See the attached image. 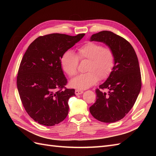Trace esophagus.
I'll return each instance as SVG.
<instances>
[{
  "label": "esophagus",
  "mask_w": 156,
  "mask_h": 156,
  "mask_svg": "<svg viewBox=\"0 0 156 156\" xmlns=\"http://www.w3.org/2000/svg\"><path fill=\"white\" fill-rule=\"evenodd\" d=\"M75 93L77 96V95H80V94H82L83 93V91L81 90H75Z\"/></svg>",
  "instance_id": "obj_1"
}]
</instances>
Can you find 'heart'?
<instances>
[{
  "instance_id": "1",
  "label": "heart",
  "mask_w": 156,
  "mask_h": 156,
  "mask_svg": "<svg viewBox=\"0 0 156 156\" xmlns=\"http://www.w3.org/2000/svg\"><path fill=\"white\" fill-rule=\"evenodd\" d=\"M88 60L85 73L77 75L69 82L71 87L85 90L95 84L98 79L103 80L109 75L115 66V55L112 50L94 42H88L77 50L75 55L66 51L60 58L62 70L69 77L77 73L79 60Z\"/></svg>"
}]
</instances>
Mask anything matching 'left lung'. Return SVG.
Instances as JSON below:
<instances>
[{
    "mask_svg": "<svg viewBox=\"0 0 156 156\" xmlns=\"http://www.w3.org/2000/svg\"><path fill=\"white\" fill-rule=\"evenodd\" d=\"M90 41L102 42L115 55L112 72L105 82L96 90V101L89 108L98 120L112 123L123 119L139 96L141 75L138 58L128 41L111 31L94 34ZM103 89H107L108 92H103Z\"/></svg>",
    "mask_w": 156,
    "mask_h": 156,
    "instance_id": "1",
    "label": "left lung"
}]
</instances>
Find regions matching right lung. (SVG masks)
Masks as SVG:
<instances>
[{"instance_id":"add662e5","label":"right lung","mask_w":156,"mask_h":156,"mask_svg":"<svg viewBox=\"0 0 156 156\" xmlns=\"http://www.w3.org/2000/svg\"><path fill=\"white\" fill-rule=\"evenodd\" d=\"M84 35L55 33L40 36L26 51L18 70L17 86L25 109L37 123L53 126L66 118L68 100L75 94L74 89L65 87L67 79L60 58Z\"/></svg>"}]
</instances>
